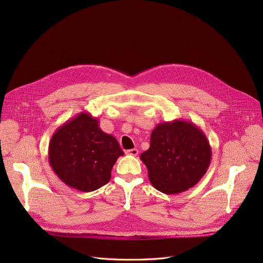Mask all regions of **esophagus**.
Wrapping results in <instances>:
<instances>
[{
    "label": "esophagus",
    "mask_w": 263,
    "mask_h": 263,
    "mask_svg": "<svg viewBox=\"0 0 263 263\" xmlns=\"http://www.w3.org/2000/svg\"><path fill=\"white\" fill-rule=\"evenodd\" d=\"M126 154L127 155H130V156H133V157H136L137 155H139V150H137V149H130V150H127L126 151Z\"/></svg>",
    "instance_id": "obj_1"
}]
</instances>
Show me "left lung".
Masks as SVG:
<instances>
[{
    "instance_id": "8db88e82",
    "label": "left lung",
    "mask_w": 263,
    "mask_h": 263,
    "mask_svg": "<svg viewBox=\"0 0 263 263\" xmlns=\"http://www.w3.org/2000/svg\"><path fill=\"white\" fill-rule=\"evenodd\" d=\"M206 136L192 121L176 119L159 123L150 136V147L141 155L155 189L179 194L194 186L211 162Z\"/></svg>"
}]
</instances>
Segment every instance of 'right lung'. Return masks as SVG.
I'll list each match as a JSON object with an SVG mask.
<instances>
[{
    "label": "right lung",
    "instance_id": "right-lung-1",
    "mask_svg": "<svg viewBox=\"0 0 263 263\" xmlns=\"http://www.w3.org/2000/svg\"><path fill=\"white\" fill-rule=\"evenodd\" d=\"M48 155L65 184L92 192L109 181L114 164L124 154L115 137L100 129L98 119L82 112L54 132Z\"/></svg>",
    "mask_w": 263,
    "mask_h": 263
}]
</instances>
